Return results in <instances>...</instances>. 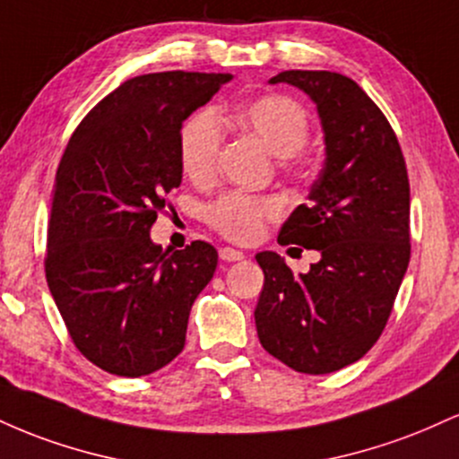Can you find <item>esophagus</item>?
I'll use <instances>...</instances> for the list:
<instances>
[{"label":"esophagus","instance_id":"obj_1","mask_svg":"<svg viewBox=\"0 0 459 459\" xmlns=\"http://www.w3.org/2000/svg\"><path fill=\"white\" fill-rule=\"evenodd\" d=\"M220 259L226 261V263L241 261V259H244V252L235 250V247H220Z\"/></svg>","mask_w":459,"mask_h":459}]
</instances>
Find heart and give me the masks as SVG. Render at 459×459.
<instances>
[{"label":"heart","mask_w":459,"mask_h":459,"mask_svg":"<svg viewBox=\"0 0 459 459\" xmlns=\"http://www.w3.org/2000/svg\"><path fill=\"white\" fill-rule=\"evenodd\" d=\"M241 129L256 135L273 155L296 160L307 146L310 118L304 105L289 94L267 92L239 103L230 114ZM226 140L224 123L218 112L204 108L183 123L178 135L181 166L192 181H209L218 172ZM278 213L273 200L229 192L204 207V220L226 239L250 244L261 235L263 222Z\"/></svg>","instance_id":"obj_1"}]
</instances>
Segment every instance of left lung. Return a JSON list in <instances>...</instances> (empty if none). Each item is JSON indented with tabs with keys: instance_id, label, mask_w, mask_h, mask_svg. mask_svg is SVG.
Wrapping results in <instances>:
<instances>
[{
	"instance_id": "left-lung-1",
	"label": "left lung",
	"mask_w": 459,
	"mask_h": 459,
	"mask_svg": "<svg viewBox=\"0 0 459 459\" xmlns=\"http://www.w3.org/2000/svg\"><path fill=\"white\" fill-rule=\"evenodd\" d=\"M317 103L325 163L308 204L289 215L278 244L319 250L293 276L276 252H259L265 284L255 310L261 345L293 371H339L376 345L410 263V181L397 135L354 79L282 71Z\"/></svg>"
}]
</instances>
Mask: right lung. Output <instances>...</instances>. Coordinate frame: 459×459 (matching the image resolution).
Here are the masks:
<instances>
[{
    "label": "right lung",
    "mask_w": 459,
    "mask_h": 459,
    "mask_svg": "<svg viewBox=\"0 0 459 459\" xmlns=\"http://www.w3.org/2000/svg\"><path fill=\"white\" fill-rule=\"evenodd\" d=\"M230 77L127 79L86 114L57 166L47 284L77 350L114 376H149L175 360L194 299L213 278L212 244L161 250L149 230L181 186L183 120Z\"/></svg>",
    "instance_id": "1"
}]
</instances>
